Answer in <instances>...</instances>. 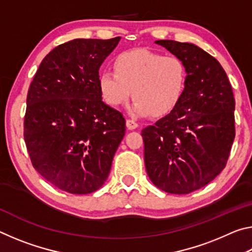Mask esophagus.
Segmentation results:
<instances>
[{
    "instance_id": "34e87169",
    "label": "esophagus",
    "mask_w": 252,
    "mask_h": 252,
    "mask_svg": "<svg viewBox=\"0 0 252 252\" xmlns=\"http://www.w3.org/2000/svg\"><path fill=\"white\" fill-rule=\"evenodd\" d=\"M126 127L129 130H134V129H136V127H138V123H136L133 120H131V119H127V120H126Z\"/></svg>"
}]
</instances>
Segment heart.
<instances>
[{
	"mask_svg": "<svg viewBox=\"0 0 252 252\" xmlns=\"http://www.w3.org/2000/svg\"><path fill=\"white\" fill-rule=\"evenodd\" d=\"M114 71L99 74L103 100L117 108L135 97L131 112L135 116L162 117L171 112L186 92L188 71L183 60L150 50H132L119 54Z\"/></svg>",
	"mask_w": 252,
	"mask_h": 252,
	"instance_id": "obj_1",
	"label": "heart"
}]
</instances>
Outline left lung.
I'll use <instances>...</instances> for the list:
<instances>
[{
    "label": "left lung",
    "mask_w": 252,
    "mask_h": 252,
    "mask_svg": "<svg viewBox=\"0 0 252 252\" xmlns=\"http://www.w3.org/2000/svg\"><path fill=\"white\" fill-rule=\"evenodd\" d=\"M183 60L186 92L168 116L141 132L144 163L153 185L187 194L224 169L236 135L234 96L218 60L192 43L156 41Z\"/></svg>",
    "instance_id": "1"
}]
</instances>
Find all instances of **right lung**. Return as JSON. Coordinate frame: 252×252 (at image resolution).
Segmentation results:
<instances>
[{
	"instance_id": "right-lung-1",
	"label": "right lung",
	"mask_w": 252,
	"mask_h": 252,
	"mask_svg": "<svg viewBox=\"0 0 252 252\" xmlns=\"http://www.w3.org/2000/svg\"><path fill=\"white\" fill-rule=\"evenodd\" d=\"M121 37L75 39L54 48L30 84L24 141L33 168L73 194L105 182L126 133L123 114L102 101L99 69Z\"/></svg>"
}]
</instances>
